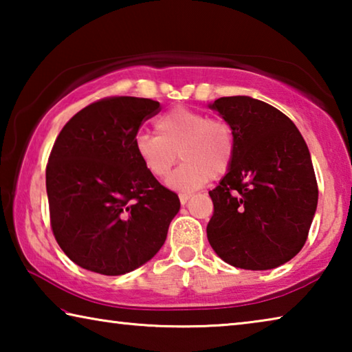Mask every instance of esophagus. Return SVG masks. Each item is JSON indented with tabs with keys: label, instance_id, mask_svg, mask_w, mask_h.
Instances as JSON below:
<instances>
[{
	"label": "esophagus",
	"instance_id": "34e87169",
	"mask_svg": "<svg viewBox=\"0 0 352 352\" xmlns=\"http://www.w3.org/2000/svg\"><path fill=\"white\" fill-rule=\"evenodd\" d=\"M189 197H190L189 194H180V195H178V199H180V204H182V205H186Z\"/></svg>",
	"mask_w": 352,
	"mask_h": 352
}]
</instances>
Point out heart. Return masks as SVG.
Wrapping results in <instances>:
<instances>
[{"instance_id":"heart-1","label":"heart","mask_w":352,"mask_h":352,"mask_svg":"<svg viewBox=\"0 0 352 352\" xmlns=\"http://www.w3.org/2000/svg\"><path fill=\"white\" fill-rule=\"evenodd\" d=\"M157 133L140 132L133 148L140 163L155 178L170 172L180 152L183 163L168 178V186L190 192L228 172L234 158V136L228 124L200 111L177 107L155 121Z\"/></svg>"}]
</instances>
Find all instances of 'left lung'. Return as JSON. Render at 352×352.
I'll use <instances>...</instances> for the list:
<instances>
[{
    "label": "left lung",
    "instance_id": "8db88e82",
    "mask_svg": "<svg viewBox=\"0 0 352 352\" xmlns=\"http://www.w3.org/2000/svg\"><path fill=\"white\" fill-rule=\"evenodd\" d=\"M210 109L231 127L234 158L210 190L214 214L208 241L237 269H276L300 253L317 211L306 141L284 113L262 100L219 98Z\"/></svg>",
    "mask_w": 352,
    "mask_h": 352
}]
</instances>
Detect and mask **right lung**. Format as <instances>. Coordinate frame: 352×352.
Returning a JSON list of instances; mask_svg holds the SVG:
<instances>
[{"instance_id":"right-lung-1","label":"right lung","mask_w":352,"mask_h":352,"mask_svg":"<svg viewBox=\"0 0 352 352\" xmlns=\"http://www.w3.org/2000/svg\"><path fill=\"white\" fill-rule=\"evenodd\" d=\"M160 102L118 96L69 119L50 155L46 192L52 233L82 269L118 276L163 247L180 200L142 168L133 148Z\"/></svg>"}]
</instances>
